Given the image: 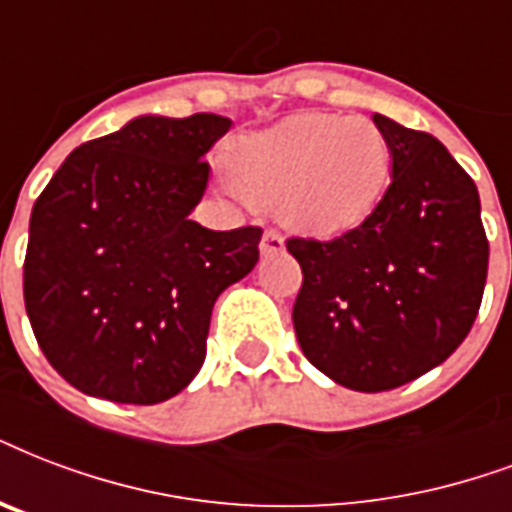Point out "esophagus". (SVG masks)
Instances as JSON below:
<instances>
[{
  "label": "esophagus",
  "mask_w": 512,
  "mask_h": 512,
  "mask_svg": "<svg viewBox=\"0 0 512 512\" xmlns=\"http://www.w3.org/2000/svg\"><path fill=\"white\" fill-rule=\"evenodd\" d=\"M284 249V239L279 230H265L263 241H260V252L263 255H276V252H282Z\"/></svg>",
  "instance_id": "34e87169"
}]
</instances>
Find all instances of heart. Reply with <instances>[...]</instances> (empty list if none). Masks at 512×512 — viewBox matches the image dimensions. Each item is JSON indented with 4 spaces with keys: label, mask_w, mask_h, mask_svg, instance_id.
Instances as JSON below:
<instances>
[{
    "label": "heart",
    "mask_w": 512,
    "mask_h": 512,
    "mask_svg": "<svg viewBox=\"0 0 512 512\" xmlns=\"http://www.w3.org/2000/svg\"><path fill=\"white\" fill-rule=\"evenodd\" d=\"M228 171L249 201L276 204L287 228L333 239L378 209L392 177V147L368 117L306 112L236 139Z\"/></svg>",
    "instance_id": "b5f03b06"
}]
</instances>
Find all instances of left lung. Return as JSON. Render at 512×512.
<instances>
[{
    "mask_svg": "<svg viewBox=\"0 0 512 512\" xmlns=\"http://www.w3.org/2000/svg\"><path fill=\"white\" fill-rule=\"evenodd\" d=\"M392 182L360 228L290 239L303 287L292 325L306 360L354 392H386L456 351L481 308L489 241L470 174L424 131L373 115Z\"/></svg>",
    "mask_w": 512,
    "mask_h": 512,
    "instance_id": "8db88e82",
    "label": "left lung"
}]
</instances>
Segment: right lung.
I'll use <instances>...</instances> for the list:
<instances>
[{"instance_id":"obj_1","label":"right lung","mask_w":512,"mask_h":512,"mask_svg":"<svg viewBox=\"0 0 512 512\" xmlns=\"http://www.w3.org/2000/svg\"><path fill=\"white\" fill-rule=\"evenodd\" d=\"M230 117L139 115L69 152L31 209L23 300L48 362L112 403L179 395L214 300L255 268L263 230L190 220Z\"/></svg>"}]
</instances>
